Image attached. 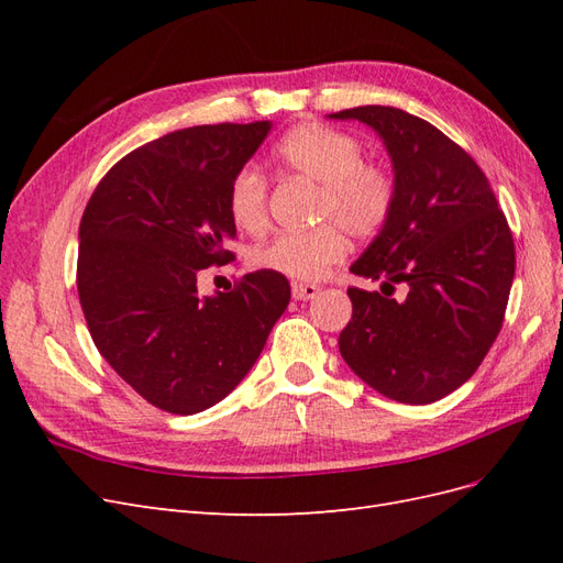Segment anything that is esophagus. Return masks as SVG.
Here are the masks:
<instances>
[{"mask_svg":"<svg viewBox=\"0 0 563 563\" xmlns=\"http://www.w3.org/2000/svg\"><path fill=\"white\" fill-rule=\"evenodd\" d=\"M291 294L296 300H312L319 294V286L317 284H294Z\"/></svg>","mask_w":563,"mask_h":563,"instance_id":"34e87169","label":"esophagus"}]
</instances>
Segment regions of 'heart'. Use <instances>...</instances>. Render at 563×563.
<instances>
[{
	"label": "heart",
	"mask_w": 563,
	"mask_h": 563,
	"mask_svg": "<svg viewBox=\"0 0 563 563\" xmlns=\"http://www.w3.org/2000/svg\"><path fill=\"white\" fill-rule=\"evenodd\" d=\"M282 176H298L321 187L317 209L321 228L308 232H279L251 251L255 267L279 272L291 279L312 282L343 261L347 234L376 236L395 211L397 183L387 168L364 162L362 143L350 133L305 122L288 129L272 147ZM269 180L258 168L236 172L228 190L232 223L244 232H261L267 225ZM341 227L338 229L332 223Z\"/></svg>",
	"instance_id": "obj_1"
}]
</instances>
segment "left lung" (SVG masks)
I'll list each match as a JSON object with an SVG mask.
<instances>
[{
  "instance_id": "1",
  "label": "left lung",
  "mask_w": 563,
  "mask_h": 563,
  "mask_svg": "<svg viewBox=\"0 0 563 563\" xmlns=\"http://www.w3.org/2000/svg\"><path fill=\"white\" fill-rule=\"evenodd\" d=\"M331 117L376 129L397 183L387 225L350 267L383 286L347 288L340 354L380 395L432 404L470 380L496 343L515 279L512 230L482 168L430 122L385 106ZM397 285L405 296L391 299Z\"/></svg>"
}]
</instances>
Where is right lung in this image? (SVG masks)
Instances as JSON below:
<instances>
[{
    "label": "right lung",
    "mask_w": 563,
    "mask_h": 563,
    "mask_svg": "<svg viewBox=\"0 0 563 563\" xmlns=\"http://www.w3.org/2000/svg\"><path fill=\"white\" fill-rule=\"evenodd\" d=\"M267 131L225 122L168 133L119 159L84 209L77 291L89 333L119 378L166 413L225 399L291 300L272 269L197 294L201 269L234 261L228 190Z\"/></svg>",
    "instance_id": "add662e5"
}]
</instances>
